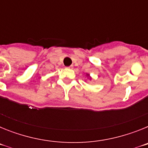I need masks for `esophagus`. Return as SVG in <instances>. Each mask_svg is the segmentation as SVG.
Segmentation results:
<instances>
[{"mask_svg":"<svg viewBox=\"0 0 148 148\" xmlns=\"http://www.w3.org/2000/svg\"><path fill=\"white\" fill-rule=\"evenodd\" d=\"M66 68H67V69H73V65H71V66H67V67H66Z\"/></svg>","mask_w":148,"mask_h":148,"instance_id":"esophagus-1","label":"esophagus"}]
</instances>
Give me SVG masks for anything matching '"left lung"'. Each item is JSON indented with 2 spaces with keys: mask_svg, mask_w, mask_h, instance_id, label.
Returning <instances> with one entry per match:
<instances>
[{
  "mask_svg": "<svg viewBox=\"0 0 148 148\" xmlns=\"http://www.w3.org/2000/svg\"><path fill=\"white\" fill-rule=\"evenodd\" d=\"M87 76H88V77L90 76V75H89V74H87Z\"/></svg>",
  "mask_w": 148,
  "mask_h": 148,
  "instance_id": "left-lung-1",
  "label": "left lung"
}]
</instances>
